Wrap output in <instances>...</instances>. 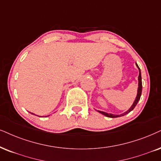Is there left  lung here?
<instances>
[{
	"label": "left lung",
	"instance_id": "left-lung-1",
	"mask_svg": "<svg viewBox=\"0 0 161 161\" xmlns=\"http://www.w3.org/2000/svg\"><path fill=\"white\" fill-rule=\"evenodd\" d=\"M136 66L137 67L138 70H139V76H138V87H137V96H136V98L135 99V101H134L133 104L131 105V106L129 108V109L128 110V111H125V112L121 114H111V113H107V112H104V111H97L99 113L102 114H103L105 117H110V118H116V117H122V116H124L125 114H128L129 112H131V111L135 108L136 105H137V103L139 102L140 99V97H141V93H142V78H141V72H140V69L139 67H138L137 64H136Z\"/></svg>",
	"mask_w": 161,
	"mask_h": 161
}]
</instances>
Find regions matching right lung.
I'll use <instances>...</instances> for the list:
<instances>
[{
    "label": "right lung",
    "mask_w": 161,
    "mask_h": 161,
    "mask_svg": "<svg viewBox=\"0 0 161 161\" xmlns=\"http://www.w3.org/2000/svg\"><path fill=\"white\" fill-rule=\"evenodd\" d=\"M31 114H34L33 113H31ZM34 115H35V114H34ZM36 116H38V115H36ZM48 116H50V115H48ZM38 117H39V116H38Z\"/></svg>",
    "instance_id": "add662e5"
}]
</instances>
